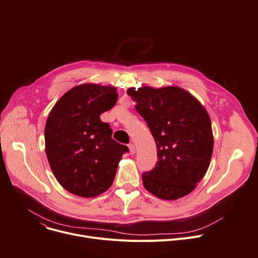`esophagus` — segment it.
Segmentation results:
<instances>
[{
    "instance_id": "1",
    "label": "esophagus",
    "mask_w": 258,
    "mask_h": 258,
    "mask_svg": "<svg viewBox=\"0 0 258 258\" xmlns=\"http://www.w3.org/2000/svg\"><path fill=\"white\" fill-rule=\"evenodd\" d=\"M128 149H130V154L134 155L136 153V148H135V145L134 144H130L128 145Z\"/></svg>"
}]
</instances>
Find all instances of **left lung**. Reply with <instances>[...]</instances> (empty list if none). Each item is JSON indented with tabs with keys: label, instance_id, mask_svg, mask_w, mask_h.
<instances>
[{
	"label": "left lung",
	"instance_id": "left-lung-1",
	"mask_svg": "<svg viewBox=\"0 0 258 258\" xmlns=\"http://www.w3.org/2000/svg\"><path fill=\"white\" fill-rule=\"evenodd\" d=\"M127 95L155 140V168L142 175L147 191L175 201L189 195L205 177L213 153L210 116L190 92L176 86L131 87Z\"/></svg>",
	"mask_w": 258,
	"mask_h": 258
}]
</instances>
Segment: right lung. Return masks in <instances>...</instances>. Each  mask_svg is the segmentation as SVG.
Listing matches in <instances>:
<instances>
[{
  "label": "right lung",
  "instance_id": "1",
  "mask_svg": "<svg viewBox=\"0 0 258 258\" xmlns=\"http://www.w3.org/2000/svg\"><path fill=\"white\" fill-rule=\"evenodd\" d=\"M118 99L112 85L83 83L55 103L45 124V152L50 169L66 190L95 198L113 183L127 147L112 139L109 123L100 115Z\"/></svg>",
  "mask_w": 258,
  "mask_h": 258
}]
</instances>
